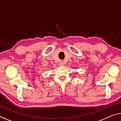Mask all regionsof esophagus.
Here are the masks:
<instances>
[{"mask_svg":"<svg viewBox=\"0 0 121 121\" xmlns=\"http://www.w3.org/2000/svg\"><path fill=\"white\" fill-rule=\"evenodd\" d=\"M64 65H65V64H64V61H63V60H60V62H59V66H61V67L64 66Z\"/></svg>","mask_w":121,"mask_h":121,"instance_id":"esophagus-1","label":"esophagus"}]
</instances>
